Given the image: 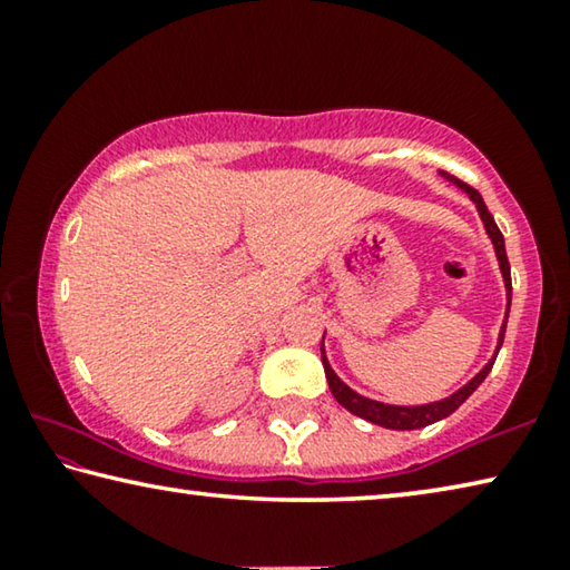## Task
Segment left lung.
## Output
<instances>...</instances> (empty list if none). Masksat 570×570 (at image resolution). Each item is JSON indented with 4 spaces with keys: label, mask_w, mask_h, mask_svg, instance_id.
<instances>
[{
    "label": "left lung",
    "mask_w": 570,
    "mask_h": 570,
    "mask_svg": "<svg viewBox=\"0 0 570 570\" xmlns=\"http://www.w3.org/2000/svg\"><path fill=\"white\" fill-rule=\"evenodd\" d=\"M448 180L455 183L458 188H462L470 196L472 204L478 206V214L482 218V224H485V230L490 240H493L495 246V256L500 262V272H503V282H505V292H508V312H510V296H513V284H510V264H508V254H505V240H503V234H500L498 224L493 220V216H490V210L485 206V200H482L480 193L468 186V183L458 180L455 176H448V173H442ZM508 312H505V322H503V330H500V340H498V350L503 346V336H505V324H508ZM498 356V352H495ZM495 356L490 360L482 370L472 377L465 387H460L455 394H450V397L440 400V402H430V404H420V407H397V404H384V402H374L370 397H362V394H356L352 387H346V384L336 377L334 370L330 366V362H326L324 356V350H322V362H324V372H326V382H330V390L334 394V400L342 404V407L350 410L352 414H356V417L362 420H370L374 424H380V428H387V430H420V428H428V424L438 422V420H445L448 414L455 412L462 402H465L472 392H475L482 380L488 377L490 370H493L495 364Z\"/></svg>",
    "instance_id": "left-lung-1"
}]
</instances>
